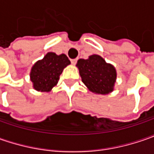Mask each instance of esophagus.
Listing matches in <instances>:
<instances>
[{"instance_id":"obj_1","label":"esophagus","mask_w":154,"mask_h":154,"mask_svg":"<svg viewBox=\"0 0 154 154\" xmlns=\"http://www.w3.org/2000/svg\"><path fill=\"white\" fill-rule=\"evenodd\" d=\"M71 62H72L73 65H75L76 62H77V59H72V60H71Z\"/></svg>"}]
</instances>
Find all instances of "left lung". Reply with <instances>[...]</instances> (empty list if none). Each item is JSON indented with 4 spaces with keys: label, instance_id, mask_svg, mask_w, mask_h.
<instances>
[{
    "label": "left lung",
    "instance_id": "8db88e82",
    "mask_svg": "<svg viewBox=\"0 0 154 154\" xmlns=\"http://www.w3.org/2000/svg\"><path fill=\"white\" fill-rule=\"evenodd\" d=\"M76 67L82 82L90 92L106 95L114 91L116 81L115 67L107 63L102 56L92 55L87 59H79Z\"/></svg>",
    "mask_w": 154,
    "mask_h": 154
}]
</instances>
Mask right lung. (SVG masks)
Here are the masks:
<instances>
[{
  "instance_id": "obj_1",
  "label": "right lung",
  "mask_w": 154,
  "mask_h": 154,
  "mask_svg": "<svg viewBox=\"0 0 154 154\" xmlns=\"http://www.w3.org/2000/svg\"><path fill=\"white\" fill-rule=\"evenodd\" d=\"M70 63L65 54L58 56L54 52H48L32 67L30 80L32 82V87L38 92H51L57 85L63 69Z\"/></svg>"
}]
</instances>
